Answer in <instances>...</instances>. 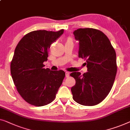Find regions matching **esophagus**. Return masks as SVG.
I'll list each match as a JSON object with an SVG mask.
<instances>
[{
	"instance_id": "obj_1",
	"label": "esophagus",
	"mask_w": 130,
	"mask_h": 130,
	"mask_svg": "<svg viewBox=\"0 0 130 130\" xmlns=\"http://www.w3.org/2000/svg\"><path fill=\"white\" fill-rule=\"evenodd\" d=\"M65 74H66V77H69V76H70V73L66 71V72L65 73Z\"/></svg>"
}]
</instances>
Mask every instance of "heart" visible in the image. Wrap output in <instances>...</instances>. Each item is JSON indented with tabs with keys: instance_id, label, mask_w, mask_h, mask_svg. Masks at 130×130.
<instances>
[{
	"instance_id": "heart-1",
	"label": "heart",
	"mask_w": 130,
	"mask_h": 130,
	"mask_svg": "<svg viewBox=\"0 0 130 130\" xmlns=\"http://www.w3.org/2000/svg\"><path fill=\"white\" fill-rule=\"evenodd\" d=\"M67 42H72V40H71V39H69L68 40H67Z\"/></svg>"
}]
</instances>
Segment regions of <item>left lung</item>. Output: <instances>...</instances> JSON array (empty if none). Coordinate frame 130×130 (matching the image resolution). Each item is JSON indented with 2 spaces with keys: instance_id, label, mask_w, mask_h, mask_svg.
I'll list each match as a JSON object with an SVG mask.
<instances>
[{
  "instance_id": "left-lung-1",
  "label": "left lung",
  "mask_w": 130,
  "mask_h": 130,
  "mask_svg": "<svg viewBox=\"0 0 130 130\" xmlns=\"http://www.w3.org/2000/svg\"><path fill=\"white\" fill-rule=\"evenodd\" d=\"M73 34L78 41V57L86 60L87 72H73V99L83 106H95L110 93L117 73L116 54L110 41L99 30L78 29Z\"/></svg>"
}]
</instances>
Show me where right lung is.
<instances>
[{
  "label": "right lung",
  "instance_id": "obj_1",
  "mask_svg": "<svg viewBox=\"0 0 130 130\" xmlns=\"http://www.w3.org/2000/svg\"><path fill=\"white\" fill-rule=\"evenodd\" d=\"M36 30L26 35L17 45L10 72L18 93L29 104L43 106L52 103L65 77L63 70L44 68L52 43L63 33Z\"/></svg>",
  "mask_w": 130,
  "mask_h": 130
}]
</instances>
